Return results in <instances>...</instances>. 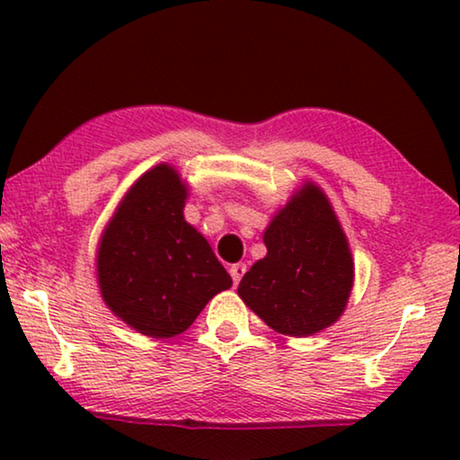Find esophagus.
<instances>
[{
	"label": "esophagus",
	"mask_w": 460,
	"mask_h": 460,
	"mask_svg": "<svg viewBox=\"0 0 460 460\" xmlns=\"http://www.w3.org/2000/svg\"><path fill=\"white\" fill-rule=\"evenodd\" d=\"M244 272H247V266H244V263H234V266L230 268V276H232V280H234V285L241 282Z\"/></svg>",
	"instance_id": "1"
}]
</instances>
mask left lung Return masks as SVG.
Returning <instances> with one entry per match:
<instances>
[{
    "label": "left lung",
    "mask_w": 460,
    "mask_h": 460,
    "mask_svg": "<svg viewBox=\"0 0 460 460\" xmlns=\"http://www.w3.org/2000/svg\"><path fill=\"white\" fill-rule=\"evenodd\" d=\"M268 255L238 285L270 329L307 337L341 316L354 285L345 234L320 188L305 184L268 226Z\"/></svg>",
    "instance_id": "1"
}]
</instances>
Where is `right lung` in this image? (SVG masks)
Masks as SVG:
<instances>
[{
	"instance_id": "obj_1",
	"label": "right lung",
	"mask_w": 460,
	"mask_h": 460,
	"mask_svg": "<svg viewBox=\"0 0 460 460\" xmlns=\"http://www.w3.org/2000/svg\"><path fill=\"white\" fill-rule=\"evenodd\" d=\"M184 200L175 169L153 167L125 194L98 249L106 305L155 339L184 332L213 295L232 287L209 243L186 224Z\"/></svg>"
}]
</instances>
